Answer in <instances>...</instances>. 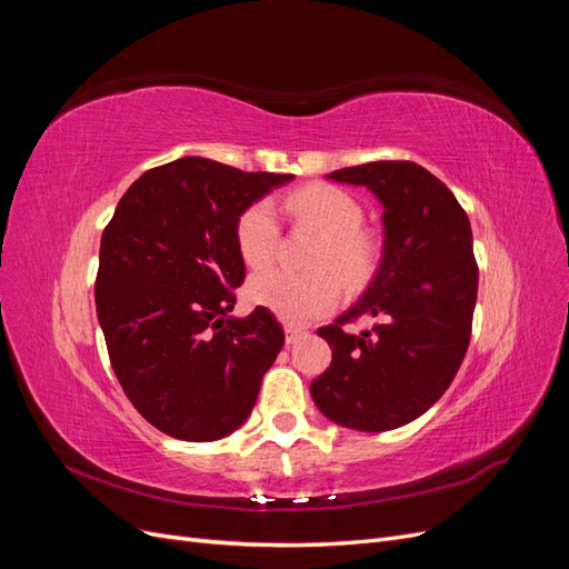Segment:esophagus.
<instances>
[{"instance_id":"1","label":"esophagus","mask_w":569,"mask_h":569,"mask_svg":"<svg viewBox=\"0 0 569 569\" xmlns=\"http://www.w3.org/2000/svg\"><path fill=\"white\" fill-rule=\"evenodd\" d=\"M303 335H306L303 327H299V325H291V322H287V325H284V339H287V343H295V341H299Z\"/></svg>"}]
</instances>
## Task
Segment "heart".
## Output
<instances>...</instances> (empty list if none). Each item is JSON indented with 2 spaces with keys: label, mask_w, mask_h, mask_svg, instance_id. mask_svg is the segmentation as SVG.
<instances>
[{
  "label": "heart",
  "mask_w": 569,
  "mask_h": 569,
  "mask_svg": "<svg viewBox=\"0 0 569 569\" xmlns=\"http://www.w3.org/2000/svg\"><path fill=\"white\" fill-rule=\"evenodd\" d=\"M284 211L322 237L313 256V274H295L280 268L256 272L247 284L251 303L268 308L287 322H311L341 301L343 287L366 282L380 261V242L363 230L366 211L347 189L335 184H306L284 197ZM280 242V222L268 199H258L234 220V244L249 268L272 261ZM338 271L335 273L333 270Z\"/></svg>",
  "instance_id": "heart-1"
}]
</instances>
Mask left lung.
Here are the masks:
<instances>
[{
    "label": "left lung",
    "instance_id": "1",
    "mask_svg": "<svg viewBox=\"0 0 569 569\" xmlns=\"http://www.w3.org/2000/svg\"><path fill=\"white\" fill-rule=\"evenodd\" d=\"M366 184L385 206V256L353 308L318 335L332 363L311 382L325 418L387 432L432 408L470 347L479 268L472 230L453 192L412 161H375L330 173ZM360 317L370 331L350 332Z\"/></svg>",
    "mask_w": 569,
    "mask_h": 569
}]
</instances>
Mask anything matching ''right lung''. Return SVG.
I'll use <instances>...</instances> for the list:
<instances>
[{
	"label": "right lung",
	"mask_w": 569,
	"mask_h": 569,
	"mask_svg": "<svg viewBox=\"0 0 569 569\" xmlns=\"http://www.w3.org/2000/svg\"><path fill=\"white\" fill-rule=\"evenodd\" d=\"M291 178L178 159L134 180L101 232L94 301L111 368L137 412L168 437L234 432L282 349L268 308L228 313L247 274L234 220Z\"/></svg>",
	"instance_id": "right-lung-1"
}]
</instances>
